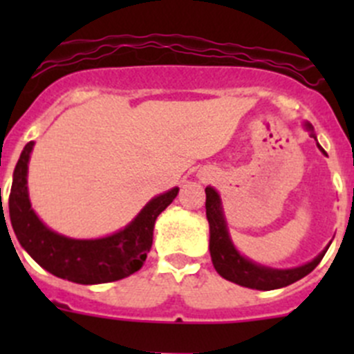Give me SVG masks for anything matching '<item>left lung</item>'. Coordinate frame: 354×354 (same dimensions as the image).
<instances>
[{
  "label": "left lung",
  "instance_id": "obj_1",
  "mask_svg": "<svg viewBox=\"0 0 354 354\" xmlns=\"http://www.w3.org/2000/svg\"><path fill=\"white\" fill-rule=\"evenodd\" d=\"M305 128L317 140L312 124L305 123ZM319 149L326 154V151H324L320 145ZM205 197V214L210 226L209 250L210 257H212L214 269L217 270V274H219L221 277L231 281V283L240 284V286L245 288L260 289V291H270V289L289 286V284L296 283V281H299L301 277L308 276V274L319 266L320 260L326 255L327 248H329V245H327V248L324 250L322 253H319L312 262L305 263V266L301 267H295V269H270V267L260 266V263H255L252 262V260L245 259V257L234 248L233 241H231L230 238V231H227L226 219H224L219 194H217L212 187H207Z\"/></svg>",
  "mask_w": 354,
  "mask_h": 354
}]
</instances>
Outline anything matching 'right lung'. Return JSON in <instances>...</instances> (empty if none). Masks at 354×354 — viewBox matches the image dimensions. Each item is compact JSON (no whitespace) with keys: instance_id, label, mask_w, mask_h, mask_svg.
Masks as SVG:
<instances>
[{"instance_id":"right-lung-1","label":"right lung","mask_w":354,"mask_h":354,"mask_svg":"<svg viewBox=\"0 0 354 354\" xmlns=\"http://www.w3.org/2000/svg\"><path fill=\"white\" fill-rule=\"evenodd\" d=\"M34 142H28L13 171L8 209L17 240L28 255L53 276L77 284L120 281L142 269L151 252L157 216L176 198L180 188L157 195L128 226L97 240H73L44 226L32 210L27 169Z\"/></svg>"}]
</instances>
